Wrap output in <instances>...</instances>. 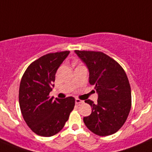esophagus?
<instances>
[{
  "label": "esophagus",
  "instance_id": "1",
  "mask_svg": "<svg viewBox=\"0 0 152 152\" xmlns=\"http://www.w3.org/2000/svg\"><path fill=\"white\" fill-rule=\"evenodd\" d=\"M75 103L76 104H77V105H79V104H81V103H84V101L81 100H80V99H75Z\"/></svg>",
  "mask_w": 152,
  "mask_h": 152
}]
</instances>
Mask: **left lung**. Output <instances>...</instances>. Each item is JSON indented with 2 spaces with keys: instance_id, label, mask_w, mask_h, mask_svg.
<instances>
[{
  "instance_id": "left-lung-1",
  "label": "left lung",
  "mask_w": 152,
  "mask_h": 152,
  "mask_svg": "<svg viewBox=\"0 0 152 152\" xmlns=\"http://www.w3.org/2000/svg\"><path fill=\"white\" fill-rule=\"evenodd\" d=\"M89 70V83L98 94L96 103L87 100L92 107L84 117L89 130L100 136L115 133L125 123L132 105L131 88L121 65L101 52L75 50Z\"/></svg>"
}]
</instances>
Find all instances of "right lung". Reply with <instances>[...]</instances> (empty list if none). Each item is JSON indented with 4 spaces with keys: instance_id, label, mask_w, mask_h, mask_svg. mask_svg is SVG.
<instances>
[{
    "instance_id": "right-lung-1",
    "label": "right lung",
    "mask_w": 152,
    "mask_h": 152,
    "mask_svg": "<svg viewBox=\"0 0 152 152\" xmlns=\"http://www.w3.org/2000/svg\"><path fill=\"white\" fill-rule=\"evenodd\" d=\"M69 51L49 53L31 63L24 72L19 90V103L24 120L40 136L57 134L68 121L75 105V98L53 99L56 73Z\"/></svg>"
}]
</instances>
